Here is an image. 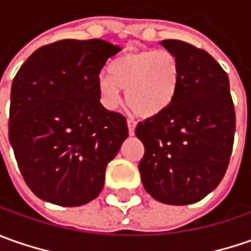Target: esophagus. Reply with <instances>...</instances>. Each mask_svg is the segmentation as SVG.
Here are the masks:
<instances>
[{"label":"esophagus","mask_w":251,"mask_h":251,"mask_svg":"<svg viewBox=\"0 0 251 251\" xmlns=\"http://www.w3.org/2000/svg\"><path fill=\"white\" fill-rule=\"evenodd\" d=\"M127 126H128V132H130V135H134V131H135L137 123L132 120V119H128V120H127Z\"/></svg>","instance_id":"obj_1"}]
</instances>
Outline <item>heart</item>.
Returning <instances> with one entry per match:
<instances>
[{
    "mask_svg": "<svg viewBox=\"0 0 251 251\" xmlns=\"http://www.w3.org/2000/svg\"><path fill=\"white\" fill-rule=\"evenodd\" d=\"M181 63L169 50H134L110 64V74L98 78V91L106 107L120 103L126 91L130 109L141 117L159 116L173 104L181 83Z\"/></svg>",
    "mask_w": 251,
    "mask_h": 251,
    "instance_id": "obj_1",
    "label": "heart"
}]
</instances>
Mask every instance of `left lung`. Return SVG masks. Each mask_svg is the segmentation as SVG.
<instances>
[{
	"instance_id": "obj_1",
	"label": "left lung",
	"mask_w": 251,
	"mask_h": 251,
	"mask_svg": "<svg viewBox=\"0 0 251 251\" xmlns=\"http://www.w3.org/2000/svg\"><path fill=\"white\" fill-rule=\"evenodd\" d=\"M181 63L177 98L159 116L140 121L145 147L141 180L155 200L187 205L209 194L225 176L236 130L229 78L212 55L181 40H162Z\"/></svg>"
}]
</instances>
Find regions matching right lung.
<instances>
[{
  "mask_svg": "<svg viewBox=\"0 0 251 251\" xmlns=\"http://www.w3.org/2000/svg\"><path fill=\"white\" fill-rule=\"evenodd\" d=\"M100 39L37 49L11 88L9 142L25 183L44 201L78 207L99 196L107 163L128 137L126 117L104 109L98 78L120 51Z\"/></svg>",
  "mask_w": 251,
  "mask_h": 251,
  "instance_id": "add662e5",
  "label": "right lung"
}]
</instances>
